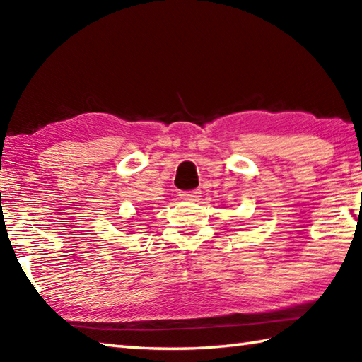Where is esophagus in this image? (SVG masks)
<instances>
[{"instance_id":"1","label":"esophagus","mask_w":362,"mask_h":362,"mask_svg":"<svg viewBox=\"0 0 362 362\" xmlns=\"http://www.w3.org/2000/svg\"><path fill=\"white\" fill-rule=\"evenodd\" d=\"M201 192L199 189H192V192H180V198L187 199V201H196L199 199Z\"/></svg>"}]
</instances>
